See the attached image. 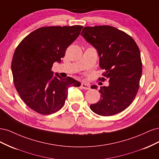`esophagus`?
I'll return each instance as SVG.
<instances>
[{
	"label": "esophagus",
	"instance_id": "1",
	"mask_svg": "<svg viewBox=\"0 0 159 159\" xmlns=\"http://www.w3.org/2000/svg\"><path fill=\"white\" fill-rule=\"evenodd\" d=\"M81 88L84 89H90V86L89 84H86V83H81Z\"/></svg>",
	"mask_w": 159,
	"mask_h": 159
}]
</instances>
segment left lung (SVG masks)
Returning <instances> with one entry per match:
<instances>
[{"mask_svg":"<svg viewBox=\"0 0 159 159\" xmlns=\"http://www.w3.org/2000/svg\"><path fill=\"white\" fill-rule=\"evenodd\" d=\"M81 35L98 51L99 66L105 70L104 78L99 80L109 82L107 87H101V99L90 109L102 116L123 111L135 98L142 75L141 53L136 42L125 32L107 25L85 26Z\"/></svg>","mask_w":159,"mask_h":159,"instance_id":"left-lung-1","label":"left lung"}]
</instances>
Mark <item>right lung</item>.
I'll return each mask as SVG.
<instances>
[{
  "instance_id": "add662e5",
  "label": "right lung",
  "mask_w": 159,
  "mask_h": 159,
  "mask_svg": "<svg viewBox=\"0 0 159 159\" xmlns=\"http://www.w3.org/2000/svg\"><path fill=\"white\" fill-rule=\"evenodd\" d=\"M83 26L42 27L32 32L17 46L11 70L14 84L27 106L37 113L50 115L60 109L68 88L81 83L71 77L62 78L52 71L61 62L66 50L80 35Z\"/></svg>"
}]
</instances>
